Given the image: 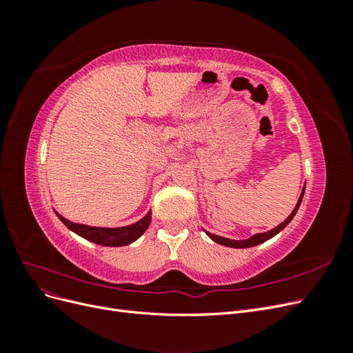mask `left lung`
I'll list each match as a JSON object with an SVG mask.
<instances>
[{"mask_svg": "<svg viewBox=\"0 0 353 353\" xmlns=\"http://www.w3.org/2000/svg\"><path fill=\"white\" fill-rule=\"evenodd\" d=\"M303 194H305V187H303V190H302L301 197H299L297 205L294 206L293 212L290 213V215L287 216V219H284V222L280 223V225H276L275 228H272V230H270V231H266V232L253 234V236H252L250 239H245V240H232V239H225V237L216 236V234H212V232H209V231H205V232L208 234V236H209L213 241L221 244V245H227V248H234V249H248V248H253V245H258V244H261V243H265L266 240L272 239V237L276 236V234H279L281 230H284V228L288 225V223H290V221L294 218V215L297 213L299 206H301Z\"/></svg>", "mask_w": 353, "mask_h": 353, "instance_id": "8db88e82", "label": "left lung"}]
</instances>
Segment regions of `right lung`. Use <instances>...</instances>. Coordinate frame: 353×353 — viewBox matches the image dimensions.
Returning <instances> with one entry per match:
<instances>
[{"label":"right lung","mask_w":353,"mask_h":353,"mask_svg":"<svg viewBox=\"0 0 353 353\" xmlns=\"http://www.w3.org/2000/svg\"><path fill=\"white\" fill-rule=\"evenodd\" d=\"M56 215L70 231L78 234V236H81L82 239L100 245H109V248H119V245H128L134 243L135 240H138L143 236L152 221V210L148 212L143 219L137 221L135 223H131V225H126V227H117V228L90 227V225H83V223H74L66 219L65 216H61L57 212Z\"/></svg>","instance_id":"add662e5"}]
</instances>
